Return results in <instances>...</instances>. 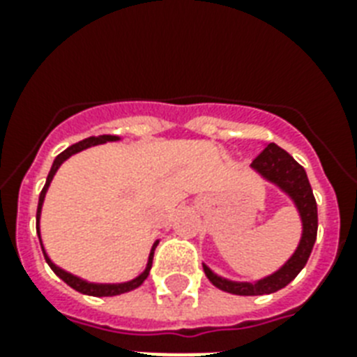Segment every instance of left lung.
Segmentation results:
<instances>
[{"label":"left lung","mask_w":357,"mask_h":357,"mask_svg":"<svg viewBox=\"0 0 357 357\" xmlns=\"http://www.w3.org/2000/svg\"><path fill=\"white\" fill-rule=\"evenodd\" d=\"M250 168L254 170L261 179H265L266 183L274 185L280 189L289 200L293 202L294 209L298 213L302 234L296 248L291 254L285 263L278 271H274L268 276H263L255 282H235L228 278L218 276L217 272H213L206 263H202L207 280L220 291L226 293L238 294V296H261V294L276 293L280 289L293 282L298 276L310 259L311 250L317 241V228H319V217H317V202L311 190L307 174L287 151L280 148L278 144L271 142L265 144V150L261 151L259 157L255 159Z\"/></svg>","instance_id":"left-lung-1"}]
</instances>
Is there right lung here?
<instances>
[{
	"mask_svg": "<svg viewBox=\"0 0 357 357\" xmlns=\"http://www.w3.org/2000/svg\"><path fill=\"white\" fill-rule=\"evenodd\" d=\"M116 140H122L119 135H98V137H89V139L79 140V142H75V144H72L70 148H66L63 153H59V155L55 157V161H53L52 168H50V174H47V178H46V185H44L40 196H38V209H36V234H38V241H40V246H42V252H44V257H46V263L50 265V268H52V271L55 272V274H57L64 283H66V285L75 289L77 293L89 294V296H116V294L129 293V291L140 287V285L144 283L146 278H148V274H150L151 263H153V252H155L159 241H155V243L151 244L150 255H148V261H146L144 271L140 272L139 276H135L133 280H128V282H120V283L89 282V280H85V278L75 276V274H72V272L64 271V268H61L59 265H55V263L52 261V257L47 255L46 248H44V243H42V235H40L42 207H44V200H46L47 189H50V185H52L53 176L57 174V170L61 168V165H63L66 159H70V157L75 155V153H79V151L86 150V148H92V146L105 144V142H116Z\"/></svg>",
	"mask_w": 357,
	"mask_h": 357,
	"instance_id": "obj_1",
	"label": "right lung"
}]
</instances>
